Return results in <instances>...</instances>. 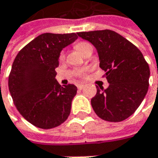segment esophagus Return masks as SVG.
<instances>
[{"instance_id": "esophagus-1", "label": "esophagus", "mask_w": 158, "mask_h": 158, "mask_svg": "<svg viewBox=\"0 0 158 158\" xmlns=\"http://www.w3.org/2000/svg\"><path fill=\"white\" fill-rule=\"evenodd\" d=\"M83 87H84V85H83V84H78V85H77V88L79 89H82Z\"/></svg>"}]
</instances>
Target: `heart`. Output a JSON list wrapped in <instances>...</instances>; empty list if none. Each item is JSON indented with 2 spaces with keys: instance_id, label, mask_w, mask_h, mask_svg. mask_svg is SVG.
Returning <instances> with one entry per match:
<instances>
[{
  "instance_id": "heart-1",
  "label": "heart",
  "mask_w": 158,
  "mask_h": 158,
  "mask_svg": "<svg viewBox=\"0 0 158 158\" xmlns=\"http://www.w3.org/2000/svg\"><path fill=\"white\" fill-rule=\"evenodd\" d=\"M76 48L78 50V51H79V52L82 53V55H83V54L87 52L88 50L91 49V48H92V46H90L89 43H87V42H80V43L76 44ZM64 57H65V56H64V53L63 52H61V53L60 54V60H63ZM79 75H80V76H82V72H79Z\"/></svg>"
}]
</instances>
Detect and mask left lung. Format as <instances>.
I'll return each mask as SVG.
<instances>
[{
    "instance_id": "left-lung-1",
    "label": "left lung",
    "mask_w": 158,
    "mask_h": 158,
    "mask_svg": "<svg viewBox=\"0 0 158 158\" xmlns=\"http://www.w3.org/2000/svg\"><path fill=\"white\" fill-rule=\"evenodd\" d=\"M98 51L99 67L109 86L97 87L91 98L96 114L104 120L122 121L136 111L148 92L150 71L143 53L121 35L110 30L77 32Z\"/></svg>"
}]
</instances>
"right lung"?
Listing matches in <instances>:
<instances>
[{
  "instance_id": "obj_1",
  "label": "right lung",
  "mask_w": 158,
  "mask_h": 158,
  "mask_svg": "<svg viewBox=\"0 0 158 158\" xmlns=\"http://www.w3.org/2000/svg\"><path fill=\"white\" fill-rule=\"evenodd\" d=\"M76 33H43L17 53L9 89L22 116L37 127H56L69 118L76 95L74 84L61 86L55 76L60 52L77 40Z\"/></svg>"
}]
</instances>
